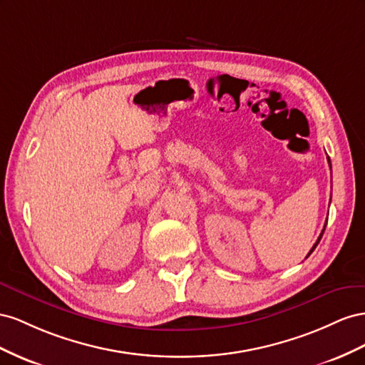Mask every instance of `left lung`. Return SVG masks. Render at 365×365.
<instances>
[{
    "label": "left lung",
    "mask_w": 365,
    "mask_h": 365,
    "mask_svg": "<svg viewBox=\"0 0 365 365\" xmlns=\"http://www.w3.org/2000/svg\"><path fill=\"white\" fill-rule=\"evenodd\" d=\"M329 163H330V162H329ZM326 225H327V220H326ZM326 225H324V227H322V231H321V234H319V237H318V240H317V243L314 245V247H312V249H310V252L307 254V257H309V255H310L312 252H314V249H315V247L318 246V243H319V240H321V237H322V234H324V229H326Z\"/></svg>",
    "instance_id": "1"
}]
</instances>
